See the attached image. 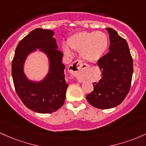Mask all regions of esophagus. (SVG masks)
Returning a JSON list of instances; mask_svg holds the SVG:
<instances>
[{"instance_id":"obj_1","label":"esophagus","mask_w":146,"mask_h":146,"mask_svg":"<svg viewBox=\"0 0 146 146\" xmlns=\"http://www.w3.org/2000/svg\"><path fill=\"white\" fill-rule=\"evenodd\" d=\"M88 65L84 64L81 60H76L70 66V72L74 76L78 78L79 81H81V75L88 70Z\"/></svg>"}]
</instances>
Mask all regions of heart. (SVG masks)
<instances>
[{"label": "heart", "instance_id": "1", "mask_svg": "<svg viewBox=\"0 0 146 146\" xmlns=\"http://www.w3.org/2000/svg\"><path fill=\"white\" fill-rule=\"evenodd\" d=\"M67 43L71 49L79 52L84 60L95 62L107 51L108 37L103 32H79L70 36ZM62 48L65 55L71 56L72 54L67 45H63Z\"/></svg>", "mask_w": 146, "mask_h": 146}]
</instances>
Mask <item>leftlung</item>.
Returning <instances> with one entry per match:
<instances>
[{
    "mask_svg": "<svg viewBox=\"0 0 146 146\" xmlns=\"http://www.w3.org/2000/svg\"><path fill=\"white\" fill-rule=\"evenodd\" d=\"M106 29L110 40V52L98 60L101 78L94 83V90L86 96L89 104L99 109L112 108L121 104L130 91L133 74L127 42L114 29Z\"/></svg>",
    "mask_w": 146,
    "mask_h": 146,
    "instance_id": "obj_1",
    "label": "left lung"
}]
</instances>
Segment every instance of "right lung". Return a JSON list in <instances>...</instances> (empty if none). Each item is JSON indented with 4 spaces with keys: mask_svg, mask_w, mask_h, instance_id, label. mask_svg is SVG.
<instances>
[{
    "mask_svg": "<svg viewBox=\"0 0 146 146\" xmlns=\"http://www.w3.org/2000/svg\"><path fill=\"white\" fill-rule=\"evenodd\" d=\"M53 31L37 28L23 38L16 47L11 63V75L19 97L27 108L42 114L58 110L64 104L68 85L62 63L63 53L58 50ZM39 48L49 59V72L39 82L30 81L23 71L29 53Z\"/></svg>",
    "mask_w": 146,
    "mask_h": 146,
    "instance_id": "add662e5",
    "label": "right lung"
}]
</instances>
